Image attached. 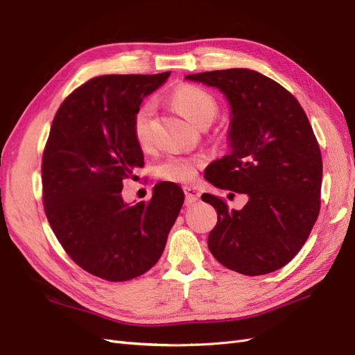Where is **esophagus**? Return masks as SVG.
I'll return each instance as SVG.
<instances>
[{
	"mask_svg": "<svg viewBox=\"0 0 355 355\" xmlns=\"http://www.w3.org/2000/svg\"><path fill=\"white\" fill-rule=\"evenodd\" d=\"M184 193H186V202L187 203H194V202L200 199V191H199L198 187L186 186L184 187Z\"/></svg>",
	"mask_w": 355,
	"mask_h": 355,
	"instance_id": "esophagus-1",
	"label": "esophagus"
}]
</instances>
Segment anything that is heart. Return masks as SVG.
<instances>
[{"label":"heart","mask_w":355,"mask_h":355,"mask_svg":"<svg viewBox=\"0 0 355 355\" xmlns=\"http://www.w3.org/2000/svg\"><path fill=\"white\" fill-rule=\"evenodd\" d=\"M174 106L181 115L196 127L209 125L218 113V103L211 93L196 85H181L175 88L171 96ZM155 105L144 101L139 106L132 116V134L140 147H147L152 141ZM199 165L198 157L189 156H168L156 166V174L168 181L186 182L196 175Z\"/></svg>","instance_id":"obj_1"}]
</instances>
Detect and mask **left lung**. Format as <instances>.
Here are the masks:
<instances>
[{
	"mask_svg": "<svg viewBox=\"0 0 355 355\" xmlns=\"http://www.w3.org/2000/svg\"><path fill=\"white\" fill-rule=\"evenodd\" d=\"M186 79L220 89L230 106V153L208 165L205 178L249 198L237 211L202 194L218 214L211 254L246 276L276 271L300 252L320 211L323 162L311 125L298 100L259 72L225 69Z\"/></svg>",
	"mask_w": 355,
	"mask_h": 355,
	"instance_id": "obj_1",
	"label": "left lung"
}]
</instances>
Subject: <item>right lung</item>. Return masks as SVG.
I'll list each match as a JSON object with an SVG mask.
<instances>
[{"instance_id": "add662e5", "label": "right lung", "mask_w": 355, "mask_h": 355, "mask_svg": "<svg viewBox=\"0 0 355 355\" xmlns=\"http://www.w3.org/2000/svg\"><path fill=\"white\" fill-rule=\"evenodd\" d=\"M169 75L93 78L54 116L42 156L45 215L67 255L100 279L125 282L150 270L184 202L171 181L157 182L147 203L130 205L121 193L144 165L134 113Z\"/></svg>"}]
</instances>
